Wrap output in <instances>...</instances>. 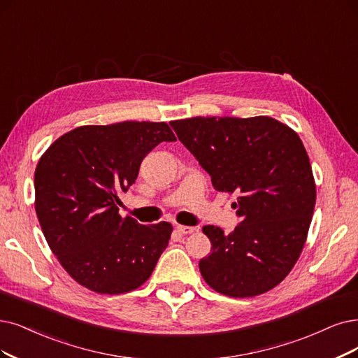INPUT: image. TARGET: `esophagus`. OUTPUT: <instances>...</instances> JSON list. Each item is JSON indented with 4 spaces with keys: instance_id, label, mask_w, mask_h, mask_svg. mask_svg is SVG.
<instances>
[{
    "instance_id": "obj_1",
    "label": "esophagus",
    "mask_w": 358,
    "mask_h": 358,
    "mask_svg": "<svg viewBox=\"0 0 358 358\" xmlns=\"http://www.w3.org/2000/svg\"><path fill=\"white\" fill-rule=\"evenodd\" d=\"M176 229H177V231L181 233V234H192V233L196 231L194 227H189V226H177Z\"/></svg>"
}]
</instances>
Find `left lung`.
I'll return each mask as SVG.
<instances>
[{
    "instance_id": "1",
    "label": "left lung",
    "mask_w": 358,
    "mask_h": 358,
    "mask_svg": "<svg viewBox=\"0 0 358 358\" xmlns=\"http://www.w3.org/2000/svg\"><path fill=\"white\" fill-rule=\"evenodd\" d=\"M169 125L214 189L239 196L233 233L203 227L213 245L199 261L205 282L233 298L267 292L295 266L314 213L315 184L301 138L270 116H196Z\"/></svg>"
}]
</instances>
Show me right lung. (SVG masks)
<instances>
[{
    "mask_svg": "<svg viewBox=\"0 0 358 358\" xmlns=\"http://www.w3.org/2000/svg\"><path fill=\"white\" fill-rule=\"evenodd\" d=\"M165 122L79 127L52 143L35 169V209L45 241L73 280L97 294H124L149 279L168 246L169 222L143 226L119 215V193L138 177Z\"/></svg>",
    "mask_w": 358,
    "mask_h": 358,
    "instance_id": "1",
    "label": "right lung"
}]
</instances>
